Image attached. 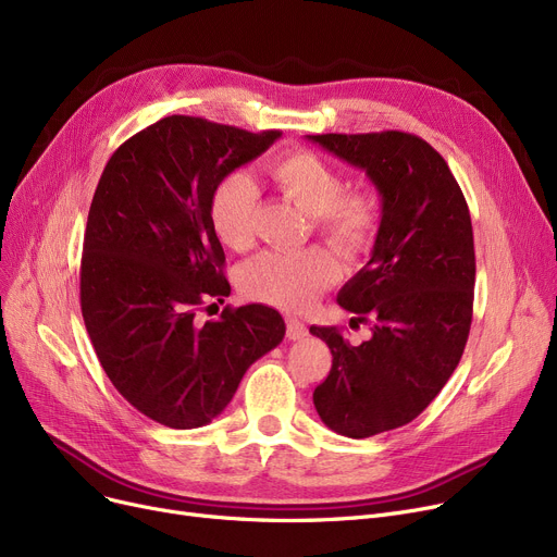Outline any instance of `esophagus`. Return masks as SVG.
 Wrapping results in <instances>:
<instances>
[{
	"label": "esophagus",
	"mask_w": 557,
	"mask_h": 557,
	"mask_svg": "<svg viewBox=\"0 0 557 557\" xmlns=\"http://www.w3.org/2000/svg\"><path fill=\"white\" fill-rule=\"evenodd\" d=\"M309 332H307V325L302 323V320H298V318H286V336L290 338V341H302L305 336H307Z\"/></svg>",
	"instance_id": "obj_1"
}]
</instances>
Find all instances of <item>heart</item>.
I'll return each mask as SVG.
<instances>
[{
	"instance_id": "1",
	"label": "heart",
	"mask_w": 557,
	"mask_h": 557,
	"mask_svg": "<svg viewBox=\"0 0 557 557\" xmlns=\"http://www.w3.org/2000/svg\"><path fill=\"white\" fill-rule=\"evenodd\" d=\"M277 191L311 216V227L343 257L363 255L379 230L382 210L372 191H343V175L325 158L298 149L267 166ZM257 189L242 171L221 175L208 198V221L216 239L242 250L252 239ZM341 275L336 257L325 248L263 250L248 259L237 284L248 300L286 311L307 309Z\"/></svg>"
}]
</instances>
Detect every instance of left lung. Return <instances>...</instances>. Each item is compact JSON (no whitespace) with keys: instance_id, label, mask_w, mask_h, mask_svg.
Returning a JSON list of instances; mask_svg holds the SVG:
<instances>
[{"instance_id":"8db88e82","label":"left lung","mask_w":557,"mask_h":557,"mask_svg":"<svg viewBox=\"0 0 557 557\" xmlns=\"http://www.w3.org/2000/svg\"><path fill=\"white\" fill-rule=\"evenodd\" d=\"M370 178L382 198L372 255L338 290V305L372 320L361 345L336 327L309 332L332 349L313 406L332 431L370 437L416 420L443 391L470 336L474 234L443 156L399 133L307 135Z\"/></svg>"}]
</instances>
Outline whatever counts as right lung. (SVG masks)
Here are the masks:
<instances>
[{
  "label": "right lung",
  "instance_id": "obj_1",
  "mask_svg": "<svg viewBox=\"0 0 557 557\" xmlns=\"http://www.w3.org/2000/svg\"><path fill=\"white\" fill-rule=\"evenodd\" d=\"M280 135L171 114L126 139L101 173L83 237V320L112 386L169 429L221 416L246 370L284 338L267 305L194 318L230 296L210 191Z\"/></svg>",
  "mask_w": 557,
  "mask_h": 557
}]
</instances>
